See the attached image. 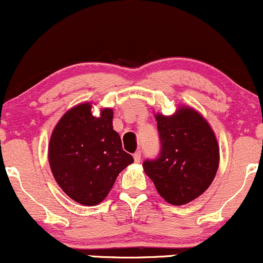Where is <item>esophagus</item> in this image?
<instances>
[{
	"label": "esophagus",
	"mask_w": 263,
	"mask_h": 263,
	"mask_svg": "<svg viewBox=\"0 0 263 263\" xmlns=\"http://www.w3.org/2000/svg\"><path fill=\"white\" fill-rule=\"evenodd\" d=\"M134 159H135L136 163H140L141 162V152H140V151H137V152L135 153Z\"/></svg>",
	"instance_id": "obj_1"
}]
</instances>
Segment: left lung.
Masks as SVG:
<instances>
[{"label":"left lung","instance_id":"left-lung-1","mask_svg":"<svg viewBox=\"0 0 263 263\" xmlns=\"http://www.w3.org/2000/svg\"><path fill=\"white\" fill-rule=\"evenodd\" d=\"M162 149L143 170L157 192L172 205L188 204L210 186L219 168L220 152L209 122L190 106L171 116L156 114Z\"/></svg>","mask_w":263,"mask_h":263}]
</instances>
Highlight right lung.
Here are the masks:
<instances>
[{"mask_svg": "<svg viewBox=\"0 0 263 263\" xmlns=\"http://www.w3.org/2000/svg\"><path fill=\"white\" fill-rule=\"evenodd\" d=\"M91 107V102H83L66 111L48 147L55 182L69 198L87 206L100 204L120 172L134 162L112 127V108L93 116Z\"/></svg>", "mask_w": 263, "mask_h": 263, "instance_id": "obj_1", "label": "right lung"}]
</instances>
